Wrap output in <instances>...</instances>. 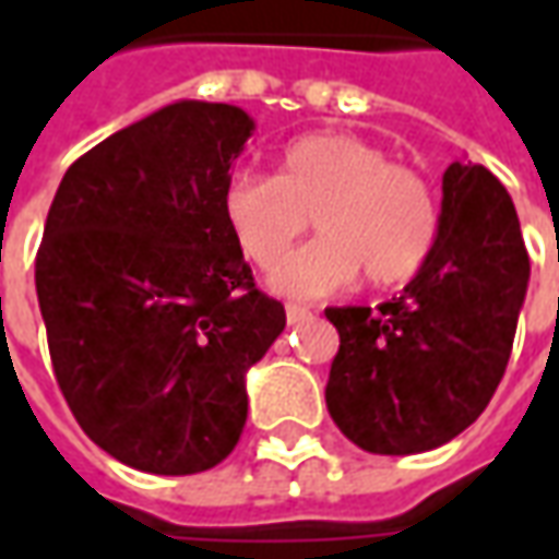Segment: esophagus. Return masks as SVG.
I'll list each match as a JSON object with an SVG mask.
<instances>
[{
  "label": "esophagus",
  "mask_w": 559,
  "mask_h": 559,
  "mask_svg": "<svg viewBox=\"0 0 559 559\" xmlns=\"http://www.w3.org/2000/svg\"><path fill=\"white\" fill-rule=\"evenodd\" d=\"M308 317H311V311H308L305 305H287V323H290V326H299Z\"/></svg>",
  "instance_id": "obj_1"
}]
</instances>
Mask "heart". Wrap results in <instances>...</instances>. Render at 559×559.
Listing matches in <instances>:
<instances>
[{
  "label": "heart",
  "instance_id": "b5f03b06",
  "mask_svg": "<svg viewBox=\"0 0 559 559\" xmlns=\"http://www.w3.org/2000/svg\"><path fill=\"white\" fill-rule=\"evenodd\" d=\"M221 212L242 254L272 266L314 215L320 236L281 260L269 284L293 299L350 287H399L428 266L440 242V200L416 167L371 140L314 131L278 152L275 176L233 173Z\"/></svg>",
  "mask_w": 559,
  "mask_h": 559
}]
</instances>
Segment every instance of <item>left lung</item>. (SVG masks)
Returning a JSON list of instances; mask_svg holds the SVG:
<instances>
[{"mask_svg": "<svg viewBox=\"0 0 559 559\" xmlns=\"http://www.w3.org/2000/svg\"><path fill=\"white\" fill-rule=\"evenodd\" d=\"M527 281L512 197L481 164H449L428 266L374 311L326 308L341 338L326 407L341 433L374 455H416L469 428L503 380Z\"/></svg>", "mask_w": 559, "mask_h": 559, "instance_id": "obj_1", "label": "left lung"}]
</instances>
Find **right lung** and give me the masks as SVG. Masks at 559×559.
Masks as SVG:
<instances>
[{
  "label": "right lung",
  "mask_w": 559,
  "mask_h": 559,
  "mask_svg": "<svg viewBox=\"0 0 559 559\" xmlns=\"http://www.w3.org/2000/svg\"><path fill=\"white\" fill-rule=\"evenodd\" d=\"M251 134L242 107L167 104L74 160L47 212L35 290L56 383L92 443L143 473L230 455L245 374L287 326L221 212Z\"/></svg>",
  "instance_id": "right-lung-1"
}]
</instances>
